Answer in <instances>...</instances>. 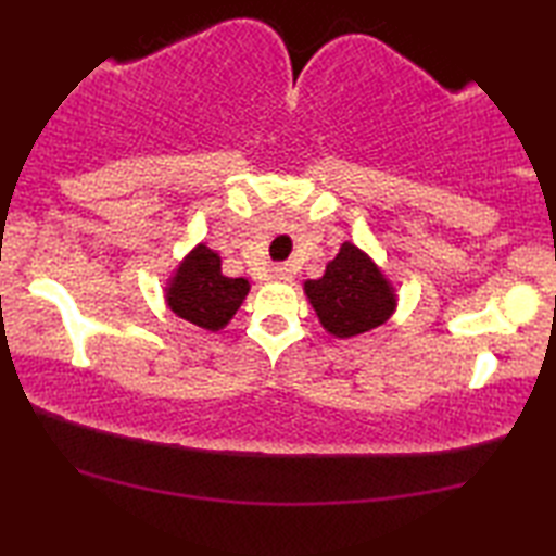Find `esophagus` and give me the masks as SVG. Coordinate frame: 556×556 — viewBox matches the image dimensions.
I'll return each mask as SVG.
<instances>
[{"label":"esophagus","instance_id":"esophagus-1","mask_svg":"<svg viewBox=\"0 0 556 556\" xmlns=\"http://www.w3.org/2000/svg\"><path fill=\"white\" fill-rule=\"evenodd\" d=\"M271 277H275L277 281H289L291 277H293V271H291V265H275L271 267Z\"/></svg>","mask_w":556,"mask_h":556}]
</instances>
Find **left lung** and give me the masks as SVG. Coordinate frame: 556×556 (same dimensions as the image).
Wrapping results in <instances>:
<instances>
[{"label":"left lung","instance_id":"1","mask_svg":"<svg viewBox=\"0 0 556 556\" xmlns=\"http://www.w3.org/2000/svg\"><path fill=\"white\" fill-rule=\"evenodd\" d=\"M305 296L329 334L349 339L380 327L396 308V293L368 253L341 243L320 279L303 285Z\"/></svg>","mask_w":556,"mask_h":556}]
</instances>
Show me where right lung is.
I'll list each match as a JSON object with an SVG mask.
<instances>
[{"mask_svg": "<svg viewBox=\"0 0 556 556\" xmlns=\"http://www.w3.org/2000/svg\"><path fill=\"white\" fill-rule=\"evenodd\" d=\"M248 291H251L248 279L222 275V257L205 243L195 245L184 257L164 289L169 308L176 315L210 332H219L229 325Z\"/></svg>", "mask_w": 556, "mask_h": 556, "instance_id": "obj_1", "label": "right lung"}]
</instances>
